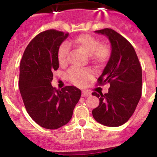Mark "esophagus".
<instances>
[{
  "label": "esophagus",
  "mask_w": 157,
  "mask_h": 157,
  "mask_svg": "<svg viewBox=\"0 0 157 157\" xmlns=\"http://www.w3.org/2000/svg\"><path fill=\"white\" fill-rule=\"evenodd\" d=\"M90 95H91V94L89 92H85V91L82 92V97H88V96H90Z\"/></svg>",
  "instance_id": "1"
}]
</instances>
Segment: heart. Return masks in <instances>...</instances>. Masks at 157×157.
Returning <instances> with one entry per match:
<instances>
[{
  "label": "heart",
  "mask_w": 157,
  "mask_h": 157,
  "mask_svg": "<svg viewBox=\"0 0 157 157\" xmlns=\"http://www.w3.org/2000/svg\"><path fill=\"white\" fill-rule=\"evenodd\" d=\"M73 46L82 50L91 59L97 63L105 61L109 56V50L105 46L100 45L98 40L89 35H81L68 43H64L57 52V61L61 66L67 64L69 46ZM92 77V71L89 68H71L68 71V80L77 86H83Z\"/></svg>",
  "instance_id": "1"
}]
</instances>
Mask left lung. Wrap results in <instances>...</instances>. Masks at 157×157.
I'll list each match as a JSON object with an SVG mask.
<instances>
[{
  "label": "left lung",
  "mask_w": 157,
  "mask_h": 157,
  "mask_svg": "<svg viewBox=\"0 0 157 157\" xmlns=\"http://www.w3.org/2000/svg\"><path fill=\"white\" fill-rule=\"evenodd\" d=\"M107 37L111 44V55L102 75L100 85L110 84L109 92H93L100 104L93 109L97 122L109 127L125 123L132 116L142 95V68L134 47L120 34L111 29L95 31Z\"/></svg>",
  "instance_id": "left-lung-1"
}]
</instances>
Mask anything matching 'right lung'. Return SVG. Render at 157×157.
Returning <instances> with one entry per match:
<instances>
[{"instance_id":"1","label":"right lung","mask_w":157,"mask_h":157,"mask_svg":"<svg viewBox=\"0 0 157 157\" xmlns=\"http://www.w3.org/2000/svg\"><path fill=\"white\" fill-rule=\"evenodd\" d=\"M68 33L55 29L41 32L29 44L20 64L19 89L29 115L40 126L57 129L71 119L81 91L75 86L52 87L58 69L57 52Z\"/></svg>"}]
</instances>
